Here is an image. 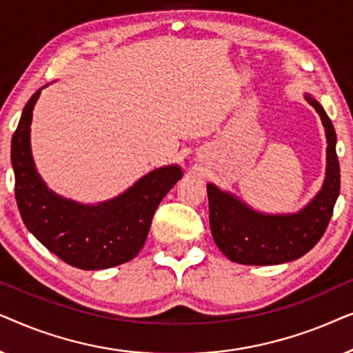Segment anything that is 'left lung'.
<instances>
[{"mask_svg":"<svg viewBox=\"0 0 353 353\" xmlns=\"http://www.w3.org/2000/svg\"><path fill=\"white\" fill-rule=\"evenodd\" d=\"M325 125L326 178L315 199L292 215H263L236 199L230 192L207 185L209 220L215 244L231 262L243 265H278L305 255L330 225L341 191L336 132L325 109L312 96H305Z\"/></svg>","mask_w":353,"mask_h":353,"instance_id":"obj_1","label":"left lung"}]
</instances>
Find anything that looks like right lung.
<instances>
[{
    "instance_id": "add662e5",
    "label": "right lung",
    "mask_w": 353,
    "mask_h": 353,
    "mask_svg": "<svg viewBox=\"0 0 353 353\" xmlns=\"http://www.w3.org/2000/svg\"><path fill=\"white\" fill-rule=\"evenodd\" d=\"M40 93L28 99L11 141L14 191L23 223L48 250L75 268L103 270L128 262L146 243L154 212L181 178L180 167L157 168L98 205L54 194L37 173L30 151L32 110Z\"/></svg>"
}]
</instances>
